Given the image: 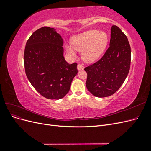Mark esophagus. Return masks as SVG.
<instances>
[{"label":"esophagus","mask_w":151,"mask_h":151,"mask_svg":"<svg viewBox=\"0 0 151 151\" xmlns=\"http://www.w3.org/2000/svg\"><path fill=\"white\" fill-rule=\"evenodd\" d=\"M83 69H84L83 65L82 64H80V63H79V64L77 65V70H83Z\"/></svg>","instance_id":"esophagus-1"}]
</instances>
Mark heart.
Here are the masks:
<instances>
[{
	"mask_svg": "<svg viewBox=\"0 0 151 151\" xmlns=\"http://www.w3.org/2000/svg\"><path fill=\"white\" fill-rule=\"evenodd\" d=\"M108 42L106 33L93 29L86 31L73 38L72 46L66 45L67 53L72 57L76 56V51L82 52V58L88 63H93L101 57Z\"/></svg>",
	"mask_w": 151,
	"mask_h": 151,
	"instance_id": "obj_1",
	"label": "heart"
}]
</instances>
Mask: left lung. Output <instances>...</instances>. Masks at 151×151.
Here are the masks:
<instances>
[{"label":"left lung","instance_id":"left-lung-1","mask_svg":"<svg viewBox=\"0 0 151 151\" xmlns=\"http://www.w3.org/2000/svg\"><path fill=\"white\" fill-rule=\"evenodd\" d=\"M130 61L131 50L127 36L118 26L113 25L106 52L98 62L84 68L88 74L87 89L96 97L111 96L124 83Z\"/></svg>","mask_w":151,"mask_h":151}]
</instances>
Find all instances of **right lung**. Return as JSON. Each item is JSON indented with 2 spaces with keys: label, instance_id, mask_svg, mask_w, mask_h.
I'll list each match as a JSON object with an SVG mask.
<instances>
[{
  "label": "right lung",
  "instance_id": "add662e5",
  "mask_svg": "<svg viewBox=\"0 0 151 151\" xmlns=\"http://www.w3.org/2000/svg\"><path fill=\"white\" fill-rule=\"evenodd\" d=\"M63 45L61 35L47 26L35 31L26 44V76L33 88L47 99L64 97L77 74V63L69 64L65 60Z\"/></svg>",
  "mask_w": 151,
  "mask_h": 151
}]
</instances>
